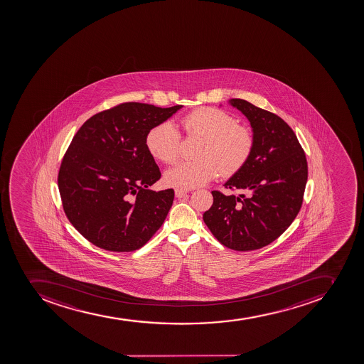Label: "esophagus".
Segmentation results:
<instances>
[{
  "label": "esophagus",
  "instance_id": "34e87169",
  "mask_svg": "<svg viewBox=\"0 0 364 364\" xmlns=\"http://www.w3.org/2000/svg\"><path fill=\"white\" fill-rule=\"evenodd\" d=\"M187 193H188V191L186 190H181V188L176 190V196L177 198H183V196H187Z\"/></svg>",
  "mask_w": 364,
  "mask_h": 364
}]
</instances>
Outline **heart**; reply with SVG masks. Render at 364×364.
Listing matches in <instances>:
<instances>
[{
  "instance_id": "heart-1",
  "label": "heart",
  "mask_w": 364,
  "mask_h": 364,
  "mask_svg": "<svg viewBox=\"0 0 364 364\" xmlns=\"http://www.w3.org/2000/svg\"><path fill=\"white\" fill-rule=\"evenodd\" d=\"M188 137H203L198 161H183L165 173V181L178 188L203 186L219 177H232L245 168L255 148L254 134L237 124L234 116L212 107L193 110L181 117ZM145 146L152 157L172 164L181 157V135L170 122L152 127L145 136Z\"/></svg>"
}]
</instances>
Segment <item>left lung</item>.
Listing matches in <instances>:
<instances>
[{
  "label": "left lung",
  "instance_id": "1",
  "mask_svg": "<svg viewBox=\"0 0 364 364\" xmlns=\"http://www.w3.org/2000/svg\"><path fill=\"white\" fill-rule=\"evenodd\" d=\"M230 103L250 121L254 151L245 168L225 183L240 194L213 191L203 221L227 248L256 250L272 243L296 219L309 168L304 149L283 119L242 99Z\"/></svg>",
  "mask_w": 364,
  "mask_h": 364
}]
</instances>
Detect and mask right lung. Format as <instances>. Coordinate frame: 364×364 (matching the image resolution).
Masks as SVG:
<instances>
[{
  "instance_id": "1",
  "label": "right lung",
  "mask_w": 364,
  "mask_h": 364,
  "mask_svg": "<svg viewBox=\"0 0 364 364\" xmlns=\"http://www.w3.org/2000/svg\"><path fill=\"white\" fill-rule=\"evenodd\" d=\"M181 105L123 102L88 119L65 152L58 172L68 221L99 248H141L168 216L174 191L149 190L161 178L145 136Z\"/></svg>"
}]
</instances>
